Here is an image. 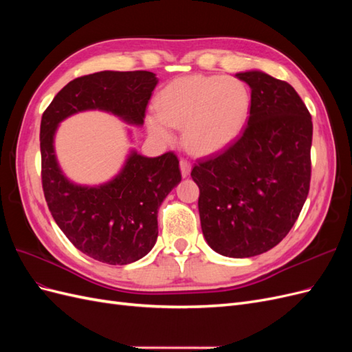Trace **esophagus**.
I'll list each match as a JSON object with an SVG mask.
<instances>
[{
  "label": "esophagus",
  "mask_w": 352,
  "mask_h": 352,
  "mask_svg": "<svg viewBox=\"0 0 352 352\" xmlns=\"http://www.w3.org/2000/svg\"><path fill=\"white\" fill-rule=\"evenodd\" d=\"M190 168H192V166H190V163L188 162V160H185V158L180 160V172H182V176H184V177L189 176Z\"/></svg>",
  "instance_id": "obj_1"
}]
</instances>
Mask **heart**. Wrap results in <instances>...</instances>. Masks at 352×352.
Returning a JSON list of instances; mask_svg holds the SVG:
<instances>
[{
  "instance_id": "b5f03b06",
  "label": "heart",
  "mask_w": 352,
  "mask_h": 352,
  "mask_svg": "<svg viewBox=\"0 0 352 352\" xmlns=\"http://www.w3.org/2000/svg\"><path fill=\"white\" fill-rule=\"evenodd\" d=\"M157 113L146 116L150 133L163 142L173 141V127H184L190 151L207 155L225 150L248 120L251 92L239 79L223 76L177 78L157 95Z\"/></svg>"
}]
</instances>
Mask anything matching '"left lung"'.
I'll return each mask as SVG.
<instances>
[{"instance_id":"1","label":"left lung","mask_w":352,"mask_h":352,"mask_svg":"<svg viewBox=\"0 0 352 352\" xmlns=\"http://www.w3.org/2000/svg\"><path fill=\"white\" fill-rule=\"evenodd\" d=\"M250 85L251 110L239 140L198 160L201 229L216 252L247 258L276 247L310 190L313 122L300 95L260 70L236 73Z\"/></svg>"}]
</instances>
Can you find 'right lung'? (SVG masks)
Wrapping results in <instances>:
<instances>
[{
  "instance_id": "obj_1",
  "label": "right lung",
  "mask_w": 352,
  "mask_h": 352,
  "mask_svg": "<svg viewBox=\"0 0 352 352\" xmlns=\"http://www.w3.org/2000/svg\"><path fill=\"white\" fill-rule=\"evenodd\" d=\"M157 82L145 70L87 74L69 82L42 114L41 177L48 208L74 247L101 263L129 264L153 250L158 207L182 179L179 160L172 151L154 158L132 151L110 182L74 185L57 163V126L85 110L109 111L141 126Z\"/></svg>"
}]
</instances>
